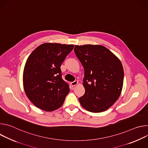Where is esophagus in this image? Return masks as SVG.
I'll list each match as a JSON object with an SVG mask.
<instances>
[{"label":"esophagus","instance_id":"obj_1","mask_svg":"<svg viewBox=\"0 0 148 148\" xmlns=\"http://www.w3.org/2000/svg\"><path fill=\"white\" fill-rule=\"evenodd\" d=\"M78 83V82L77 81H74L71 82V85L72 87H74V86H75L76 85H77Z\"/></svg>","mask_w":148,"mask_h":148}]
</instances>
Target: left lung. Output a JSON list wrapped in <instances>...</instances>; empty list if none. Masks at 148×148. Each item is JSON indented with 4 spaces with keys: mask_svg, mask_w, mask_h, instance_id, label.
<instances>
[{
    "mask_svg": "<svg viewBox=\"0 0 148 148\" xmlns=\"http://www.w3.org/2000/svg\"><path fill=\"white\" fill-rule=\"evenodd\" d=\"M74 50L84 69L86 91L79 98L81 105L92 112L106 111L122 91L123 69L121 61L101 45H76Z\"/></svg>",
    "mask_w": 148,
    "mask_h": 148,
    "instance_id": "left-lung-1",
    "label": "left lung"
}]
</instances>
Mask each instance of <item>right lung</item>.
<instances>
[{
    "label": "right lung",
    "instance_id": "right-lung-1",
    "mask_svg": "<svg viewBox=\"0 0 148 148\" xmlns=\"http://www.w3.org/2000/svg\"><path fill=\"white\" fill-rule=\"evenodd\" d=\"M74 45L46 43L38 46L28 57L23 81L25 93L40 109L53 111L62 106L70 91L62 79V62Z\"/></svg>",
    "mask_w": 148,
    "mask_h": 148
}]
</instances>
